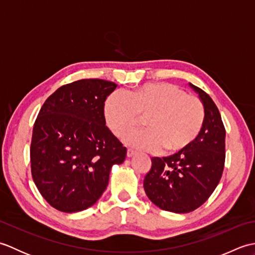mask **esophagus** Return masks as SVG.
<instances>
[{
  "label": "esophagus",
  "instance_id": "obj_1",
  "mask_svg": "<svg viewBox=\"0 0 255 255\" xmlns=\"http://www.w3.org/2000/svg\"><path fill=\"white\" fill-rule=\"evenodd\" d=\"M134 153H136V151L132 150V149H128V150H127V156H128V158H131V156H132Z\"/></svg>",
  "mask_w": 255,
  "mask_h": 255
}]
</instances>
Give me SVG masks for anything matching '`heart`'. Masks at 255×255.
Returning <instances> with one entry per match:
<instances>
[{
	"label": "heart",
	"mask_w": 255,
	"mask_h": 255,
	"mask_svg": "<svg viewBox=\"0 0 255 255\" xmlns=\"http://www.w3.org/2000/svg\"><path fill=\"white\" fill-rule=\"evenodd\" d=\"M105 116L115 136L123 138L145 117L147 129L129 133L125 139L131 147L175 152L197 138L205 121V107L197 96L186 94L167 82L147 83L130 94L116 92L106 101Z\"/></svg>",
	"instance_id": "heart-1"
}]
</instances>
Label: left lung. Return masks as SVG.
Segmentation results:
<instances>
[{"mask_svg": "<svg viewBox=\"0 0 255 255\" xmlns=\"http://www.w3.org/2000/svg\"><path fill=\"white\" fill-rule=\"evenodd\" d=\"M205 107V121L197 138L177 153L152 158L143 180L144 192L159 208L185 214L202 206L223 175L226 129L211 97L191 84Z\"/></svg>", "mask_w": 255, "mask_h": 255, "instance_id": "8db88e82", "label": "left lung"}]
</instances>
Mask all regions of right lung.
Segmentation results:
<instances>
[{"instance_id": "obj_1", "label": "right lung", "mask_w": 255, "mask_h": 255, "mask_svg": "<svg viewBox=\"0 0 255 255\" xmlns=\"http://www.w3.org/2000/svg\"><path fill=\"white\" fill-rule=\"evenodd\" d=\"M117 84L83 79L59 88L42 105L32 129L31 175L53 208L77 213L94 205L114 164L127 149L106 126L104 106Z\"/></svg>"}]
</instances>
